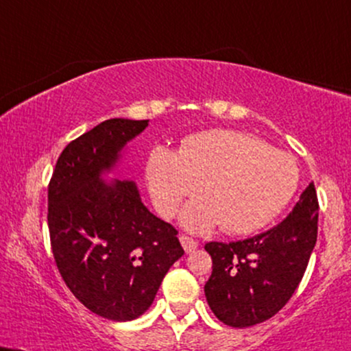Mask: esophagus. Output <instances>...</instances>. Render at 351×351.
Instances as JSON below:
<instances>
[{
	"instance_id": "esophagus-1",
	"label": "esophagus",
	"mask_w": 351,
	"mask_h": 351,
	"mask_svg": "<svg viewBox=\"0 0 351 351\" xmlns=\"http://www.w3.org/2000/svg\"><path fill=\"white\" fill-rule=\"evenodd\" d=\"M180 241H181V245H183L186 252L194 251V250H196V247H197V245H199L196 239H193L191 237H188V234H181Z\"/></svg>"
}]
</instances>
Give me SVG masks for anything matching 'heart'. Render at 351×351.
<instances>
[{
  "instance_id": "b5f03b06",
  "label": "heart",
  "mask_w": 351,
  "mask_h": 351,
  "mask_svg": "<svg viewBox=\"0 0 351 351\" xmlns=\"http://www.w3.org/2000/svg\"><path fill=\"white\" fill-rule=\"evenodd\" d=\"M147 181L163 217L176 214L184 199L183 223L193 232L215 225L228 234H247L272 221L295 196L300 168L293 155L269 147L259 137L237 130H210L186 137L180 154L155 147Z\"/></svg>"
}]
</instances>
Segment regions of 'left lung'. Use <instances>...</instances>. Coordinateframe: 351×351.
<instances>
[{
    "mask_svg": "<svg viewBox=\"0 0 351 351\" xmlns=\"http://www.w3.org/2000/svg\"><path fill=\"white\" fill-rule=\"evenodd\" d=\"M319 202L309 183L277 227L243 241H210L207 303L230 327H251L275 316L298 288L317 239Z\"/></svg>",
    "mask_w": 351,
    "mask_h": 351,
    "instance_id": "8db88e82",
    "label": "left lung"
}]
</instances>
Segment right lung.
<instances>
[{
    "instance_id": "1",
    "label": "right lung",
    "mask_w": 351,
    "mask_h": 351,
    "mask_svg": "<svg viewBox=\"0 0 351 351\" xmlns=\"http://www.w3.org/2000/svg\"><path fill=\"white\" fill-rule=\"evenodd\" d=\"M147 123L97 124L66 145L48 184V230L61 277L87 309L119 322L147 311L184 254L178 230L150 214L134 181L101 180Z\"/></svg>"
}]
</instances>
